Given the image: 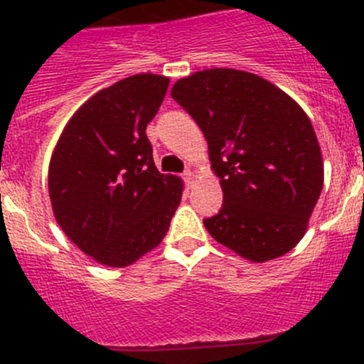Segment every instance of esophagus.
<instances>
[{"mask_svg": "<svg viewBox=\"0 0 364 364\" xmlns=\"http://www.w3.org/2000/svg\"><path fill=\"white\" fill-rule=\"evenodd\" d=\"M183 178H185L186 185L192 186L193 179H196V171H192V168H188V171H185V174H183Z\"/></svg>", "mask_w": 364, "mask_h": 364, "instance_id": "obj_1", "label": "esophagus"}]
</instances>
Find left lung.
Here are the masks:
<instances>
[{
    "mask_svg": "<svg viewBox=\"0 0 364 364\" xmlns=\"http://www.w3.org/2000/svg\"><path fill=\"white\" fill-rule=\"evenodd\" d=\"M171 95L203 130L220 178L223 205L204 220L213 240L252 262L291 252L324 185L306 112L269 80L232 68L192 73Z\"/></svg>",
    "mask_w": 364,
    "mask_h": 364,
    "instance_id": "obj_1",
    "label": "left lung"
}]
</instances>
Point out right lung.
Masks as SVG:
<instances>
[{"instance_id": "right-lung-1", "label": "right lung", "mask_w": 364, "mask_h": 364, "mask_svg": "<svg viewBox=\"0 0 364 364\" xmlns=\"http://www.w3.org/2000/svg\"><path fill=\"white\" fill-rule=\"evenodd\" d=\"M168 77L137 73L84 102L49 161L54 218L98 264L127 267L161 243L181 203V178L161 174L146 127Z\"/></svg>"}]
</instances>
